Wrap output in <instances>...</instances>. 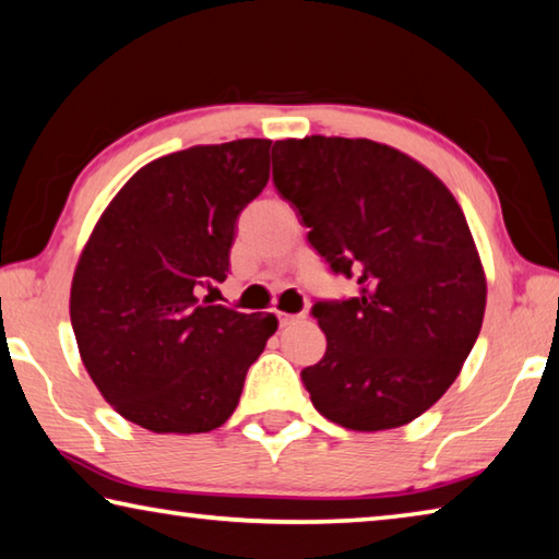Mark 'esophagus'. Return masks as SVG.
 <instances>
[{
  "mask_svg": "<svg viewBox=\"0 0 559 559\" xmlns=\"http://www.w3.org/2000/svg\"><path fill=\"white\" fill-rule=\"evenodd\" d=\"M298 320H302V316H293V313H278V323L281 328H288L293 323H298Z\"/></svg>",
  "mask_w": 559,
  "mask_h": 559,
  "instance_id": "1",
  "label": "esophagus"
}]
</instances>
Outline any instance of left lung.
Instances as JSON below:
<instances>
[{
    "label": "left lung",
    "instance_id": "8db88e82",
    "mask_svg": "<svg viewBox=\"0 0 559 559\" xmlns=\"http://www.w3.org/2000/svg\"><path fill=\"white\" fill-rule=\"evenodd\" d=\"M273 185L359 296L316 302L325 355L302 370L310 402L353 431L414 421L456 380L486 313V271L456 197L392 145L286 138Z\"/></svg>",
    "mask_w": 559,
    "mask_h": 559
}]
</instances>
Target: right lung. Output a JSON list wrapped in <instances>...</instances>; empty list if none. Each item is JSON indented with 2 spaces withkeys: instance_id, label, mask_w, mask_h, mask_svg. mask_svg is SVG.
I'll return each mask as SVG.
<instances>
[{
  "instance_id": "1",
  "label": "right lung",
  "mask_w": 559,
  "mask_h": 559,
  "mask_svg": "<svg viewBox=\"0 0 559 559\" xmlns=\"http://www.w3.org/2000/svg\"><path fill=\"white\" fill-rule=\"evenodd\" d=\"M271 140L194 145L140 167L103 210L71 281L83 367L122 419L204 433L229 419L278 320L200 300L229 271L236 216L269 182Z\"/></svg>"
}]
</instances>
